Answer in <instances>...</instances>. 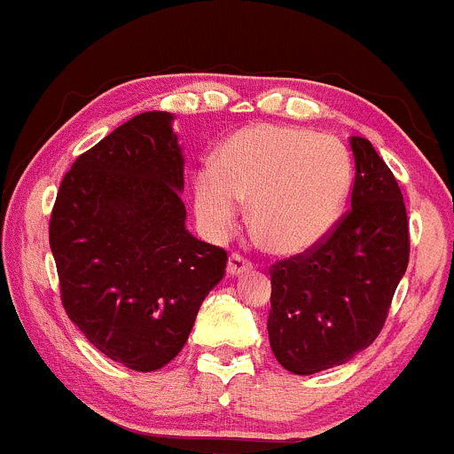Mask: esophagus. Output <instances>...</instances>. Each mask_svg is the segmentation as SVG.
Returning a JSON list of instances; mask_svg holds the SVG:
<instances>
[{
    "label": "esophagus",
    "instance_id": "1",
    "mask_svg": "<svg viewBox=\"0 0 454 454\" xmlns=\"http://www.w3.org/2000/svg\"><path fill=\"white\" fill-rule=\"evenodd\" d=\"M250 270H252V265L247 263L241 254H232L231 259H228V276H232V278H237V276L246 274V271H250Z\"/></svg>",
    "mask_w": 454,
    "mask_h": 454
}]
</instances>
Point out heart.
Listing matches in <instances>:
<instances>
[{
    "instance_id": "heart-1",
    "label": "heart",
    "mask_w": 454,
    "mask_h": 454,
    "mask_svg": "<svg viewBox=\"0 0 454 454\" xmlns=\"http://www.w3.org/2000/svg\"><path fill=\"white\" fill-rule=\"evenodd\" d=\"M350 187V156L335 137L259 123L228 137L195 174L193 213L204 237L222 241L250 204L252 231L270 250L302 256L337 226Z\"/></svg>"
}]
</instances>
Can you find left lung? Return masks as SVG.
<instances>
[{"mask_svg":"<svg viewBox=\"0 0 454 454\" xmlns=\"http://www.w3.org/2000/svg\"><path fill=\"white\" fill-rule=\"evenodd\" d=\"M350 213L322 246L271 271L267 319L276 361L309 376L343 365L379 337L409 263L403 193L364 137H350Z\"/></svg>","mask_w":454,"mask_h":454,"instance_id":"8db88e82","label":"left lung"}]
</instances>
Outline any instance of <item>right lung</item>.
Here are the masks:
<instances>
[{
  "mask_svg": "<svg viewBox=\"0 0 454 454\" xmlns=\"http://www.w3.org/2000/svg\"><path fill=\"white\" fill-rule=\"evenodd\" d=\"M171 123V113H141L84 152L50 222L67 315L137 372L160 370L183 350L228 261L187 231L184 156Z\"/></svg>",
  "mask_w": 454,
  "mask_h": 454,
  "instance_id": "obj_1",
  "label": "right lung"
}]
</instances>
